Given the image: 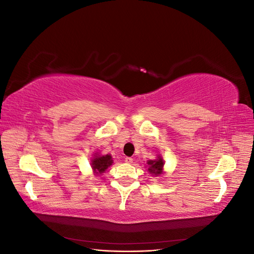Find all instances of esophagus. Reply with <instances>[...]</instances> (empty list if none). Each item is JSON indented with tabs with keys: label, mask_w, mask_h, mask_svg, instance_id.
I'll use <instances>...</instances> for the list:
<instances>
[{
	"label": "esophagus",
	"mask_w": 254,
	"mask_h": 254,
	"mask_svg": "<svg viewBox=\"0 0 254 254\" xmlns=\"http://www.w3.org/2000/svg\"><path fill=\"white\" fill-rule=\"evenodd\" d=\"M125 162L128 163V164H131V163L133 162V159L130 158V157H126V158H125Z\"/></svg>",
	"instance_id": "obj_1"
}]
</instances>
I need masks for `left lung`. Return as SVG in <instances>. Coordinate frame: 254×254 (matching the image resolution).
Segmentation results:
<instances>
[{
  "label": "left lung",
  "instance_id": "left-lung-1",
  "mask_svg": "<svg viewBox=\"0 0 254 254\" xmlns=\"http://www.w3.org/2000/svg\"><path fill=\"white\" fill-rule=\"evenodd\" d=\"M148 165V172L149 174L153 176H160L163 174V166H164V161L161 156H158L156 160H149L147 161Z\"/></svg>",
  "mask_w": 254,
  "mask_h": 254
}]
</instances>
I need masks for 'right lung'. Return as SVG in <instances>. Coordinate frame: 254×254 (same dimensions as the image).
I'll list each match as a JSON object with an SVG mask.
<instances>
[{"label": "right lung", "instance_id": "obj_1", "mask_svg": "<svg viewBox=\"0 0 254 254\" xmlns=\"http://www.w3.org/2000/svg\"><path fill=\"white\" fill-rule=\"evenodd\" d=\"M113 160L110 155H99L95 153L93 159L91 160V166L92 170L96 175H102L110 165H112Z\"/></svg>", "mask_w": 254, "mask_h": 254}]
</instances>
